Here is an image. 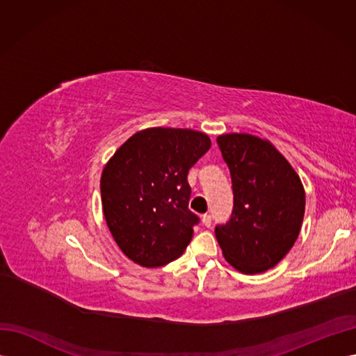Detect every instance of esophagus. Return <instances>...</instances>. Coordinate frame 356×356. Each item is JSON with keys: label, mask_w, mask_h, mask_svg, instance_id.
Instances as JSON below:
<instances>
[{"label": "esophagus", "mask_w": 356, "mask_h": 356, "mask_svg": "<svg viewBox=\"0 0 356 356\" xmlns=\"http://www.w3.org/2000/svg\"><path fill=\"white\" fill-rule=\"evenodd\" d=\"M211 224H212L211 215L209 213L202 215V225H203V227H211Z\"/></svg>", "instance_id": "34e87169"}]
</instances>
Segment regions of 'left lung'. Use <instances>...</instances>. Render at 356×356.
I'll use <instances>...</instances> for the list:
<instances>
[{"label":"left lung","instance_id":"8db88e82","mask_svg":"<svg viewBox=\"0 0 356 356\" xmlns=\"http://www.w3.org/2000/svg\"><path fill=\"white\" fill-rule=\"evenodd\" d=\"M217 143L232 174V218L215 229L222 255L245 275L275 267L294 246L305 217L306 193L296 169L268 141L225 134Z\"/></svg>","mask_w":356,"mask_h":356}]
</instances>
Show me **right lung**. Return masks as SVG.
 <instances>
[{
    "label": "right lung",
    "instance_id": "1",
    "mask_svg": "<svg viewBox=\"0 0 356 356\" xmlns=\"http://www.w3.org/2000/svg\"><path fill=\"white\" fill-rule=\"evenodd\" d=\"M211 138L193 129L147 127L106 161L101 200L106 225L122 252L154 268L184 252L199 218L188 209V169Z\"/></svg>",
    "mask_w": 356,
    "mask_h": 356
}]
</instances>
